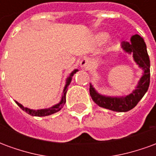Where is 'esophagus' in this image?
Wrapping results in <instances>:
<instances>
[{"mask_svg":"<svg viewBox=\"0 0 156 156\" xmlns=\"http://www.w3.org/2000/svg\"><path fill=\"white\" fill-rule=\"evenodd\" d=\"M80 66H81V68H84V69H88L91 66V61L88 58H83L80 61Z\"/></svg>","mask_w":156,"mask_h":156,"instance_id":"1","label":"esophagus"}]
</instances>
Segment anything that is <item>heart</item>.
Returning a JSON list of instances; mask_svg holds the SVG:
<instances>
[{"label": "heart", "instance_id": "1", "mask_svg": "<svg viewBox=\"0 0 156 156\" xmlns=\"http://www.w3.org/2000/svg\"><path fill=\"white\" fill-rule=\"evenodd\" d=\"M106 37H107V33H105V32H98V33L94 36V40L97 43H101L102 41H104V40H105ZM106 42H107L108 44H110V40L108 39Z\"/></svg>", "mask_w": 156, "mask_h": 156}]
</instances>
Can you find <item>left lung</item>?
<instances>
[{
	"label": "left lung",
	"instance_id": "1",
	"mask_svg": "<svg viewBox=\"0 0 156 156\" xmlns=\"http://www.w3.org/2000/svg\"><path fill=\"white\" fill-rule=\"evenodd\" d=\"M122 48L133 56L135 63L143 71L135 89L125 96H106L98 93L91 83L89 88L90 96L96 105L115 112H127L134 108L147 92L151 78L150 58L143 37L138 34L132 36L129 42L122 44Z\"/></svg>",
	"mask_w": 156,
	"mask_h": 156
}]
</instances>
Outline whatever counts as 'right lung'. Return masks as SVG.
Here are the masks:
<instances>
[{"label":"right lung","instance_id":"obj_1","mask_svg":"<svg viewBox=\"0 0 156 156\" xmlns=\"http://www.w3.org/2000/svg\"><path fill=\"white\" fill-rule=\"evenodd\" d=\"M78 69H74L73 71L72 72L70 75L68 76V78L66 79V84L64 86V88H63V92H62V98L60 102L57 104V105L51 106L50 108H42V109H32V108H28L24 107L23 105H21L20 103H18L17 101H15L16 103V105H18L20 108H22L23 111L27 112L28 115H32V116H37V117H44V116H48V115H51L52 114H55L57 113L59 110H61L63 105H65L66 103V94H67V91H68V87L70 84V83L72 81V78L73 77V75L78 72Z\"/></svg>","mask_w":156,"mask_h":156}]
</instances>
